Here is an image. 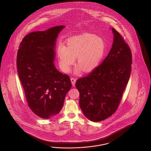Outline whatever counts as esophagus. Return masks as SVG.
I'll return each mask as SVG.
<instances>
[{"label":"esophagus","mask_w":151,"mask_h":151,"mask_svg":"<svg viewBox=\"0 0 151 151\" xmlns=\"http://www.w3.org/2000/svg\"><path fill=\"white\" fill-rule=\"evenodd\" d=\"M71 83H72V86H75V83H76V79L74 78H71Z\"/></svg>","instance_id":"1"}]
</instances>
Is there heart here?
<instances>
[{"label":"heart","mask_w":151,"mask_h":151,"mask_svg":"<svg viewBox=\"0 0 151 151\" xmlns=\"http://www.w3.org/2000/svg\"><path fill=\"white\" fill-rule=\"evenodd\" d=\"M66 46L58 45L57 54L59 64L65 72L70 70L77 57L79 65L76 73L82 68L85 72L93 71L103 59L106 44L102 38L91 33H83L68 39Z\"/></svg>","instance_id":"obj_1"}]
</instances>
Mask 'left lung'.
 <instances>
[{"label": "left lung", "instance_id": "obj_1", "mask_svg": "<svg viewBox=\"0 0 151 151\" xmlns=\"http://www.w3.org/2000/svg\"><path fill=\"white\" fill-rule=\"evenodd\" d=\"M113 43L101 64L77 80L79 105L87 119L99 122L118 109L131 72V51L122 35L112 28Z\"/></svg>", "mask_w": 151, "mask_h": 151}]
</instances>
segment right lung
<instances>
[{
  "mask_svg": "<svg viewBox=\"0 0 151 151\" xmlns=\"http://www.w3.org/2000/svg\"><path fill=\"white\" fill-rule=\"evenodd\" d=\"M64 26L31 32L20 43L17 68L29 109L49 119L61 110L72 87L70 78L55 68L56 39Z\"/></svg>",
  "mask_w": 151,
  "mask_h": 151,
  "instance_id": "obj_1",
  "label": "right lung"
}]
</instances>
